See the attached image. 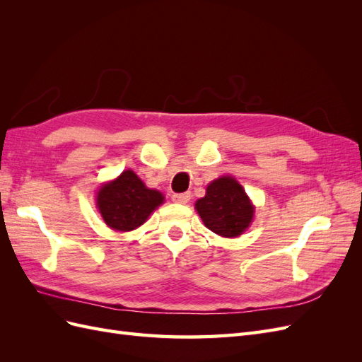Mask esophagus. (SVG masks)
Returning a JSON list of instances; mask_svg holds the SVG:
<instances>
[{
	"label": "esophagus",
	"mask_w": 362,
	"mask_h": 362,
	"mask_svg": "<svg viewBox=\"0 0 362 362\" xmlns=\"http://www.w3.org/2000/svg\"><path fill=\"white\" fill-rule=\"evenodd\" d=\"M190 198H192V194H190L189 192H185V193H175V194L172 196V201L177 202V204H187V202L190 201Z\"/></svg>",
	"instance_id": "obj_1"
}]
</instances>
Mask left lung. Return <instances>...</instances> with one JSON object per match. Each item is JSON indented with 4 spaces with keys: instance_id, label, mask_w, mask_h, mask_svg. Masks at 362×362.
I'll list each match as a JSON object with an SVG mask.
<instances>
[{
    "instance_id": "1",
    "label": "left lung",
    "mask_w": 362,
    "mask_h": 362,
    "mask_svg": "<svg viewBox=\"0 0 362 362\" xmlns=\"http://www.w3.org/2000/svg\"><path fill=\"white\" fill-rule=\"evenodd\" d=\"M204 225L217 235H242L254 218L255 208L235 178L225 175L206 185L204 198L194 204Z\"/></svg>"
}]
</instances>
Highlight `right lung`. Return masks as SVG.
<instances>
[{"instance_id":"add662e5","label":"right lung","mask_w":362,"mask_h":362,"mask_svg":"<svg viewBox=\"0 0 362 362\" xmlns=\"http://www.w3.org/2000/svg\"><path fill=\"white\" fill-rule=\"evenodd\" d=\"M163 202L164 196L158 190L148 189L131 169L103 184L96 194V206L104 222L120 233L133 231L144 225Z\"/></svg>"}]
</instances>
